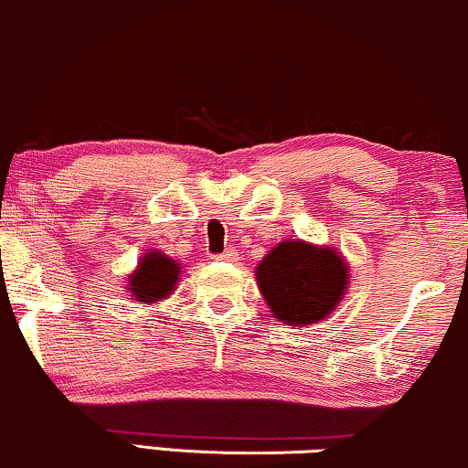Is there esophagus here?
<instances>
[{
    "label": "esophagus",
    "instance_id": "obj_1",
    "mask_svg": "<svg viewBox=\"0 0 468 468\" xmlns=\"http://www.w3.org/2000/svg\"><path fill=\"white\" fill-rule=\"evenodd\" d=\"M218 259H227V261H233V259H238V250L227 249L222 252V255H218Z\"/></svg>",
    "mask_w": 468,
    "mask_h": 468
}]
</instances>
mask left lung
<instances>
[{"instance_id":"8db88e82","label":"left lung","mask_w":468,"mask_h":468,"mask_svg":"<svg viewBox=\"0 0 468 468\" xmlns=\"http://www.w3.org/2000/svg\"><path fill=\"white\" fill-rule=\"evenodd\" d=\"M348 270L340 252L305 241H281L257 266V283L274 318L288 324L323 320L345 294Z\"/></svg>"}]
</instances>
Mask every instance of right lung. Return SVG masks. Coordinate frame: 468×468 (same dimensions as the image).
<instances>
[{"mask_svg": "<svg viewBox=\"0 0 468 468\" xmlns=\"http://www.w3.org/2000/svg\"><path fill=\"white\" fill-rule=\"evenodd\" d=\"M180 274V266L161 252H148L142 259V266L131 277V292L139 303H154L170 296Z\"/></svg>", "mask_w": 468, "mask_h": 468, "instance_id": "1", "label": "right lung"}]
</instances>
